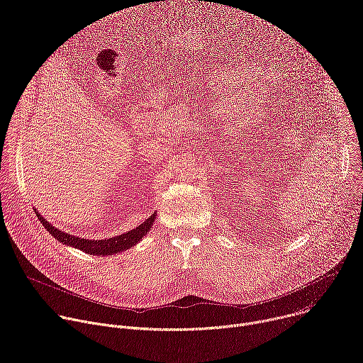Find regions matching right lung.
<instances>
[{
    "label": "right lung",
    "instance_id": "obj_1",
    "mask_svg": "<svg viewBox=\"0 0 363 363\" xmlns=\"http://www.w3.org/2000/svg\"><path fill=\"white\" fill-rule=\"evenodd\" d=\"M35 214H37L38 220L43 223L44 228L51 235H55L60 242H63L66 245L76 247V248H79L84 252H89V254H96V255H112V254H116V252H121L123 250L130 248L138 241H140V238L150 230V227L155 221V214H152L143 224H140L135 230H130V231H128L125 234H121L118 237L108 238V240H86V238H79V237L66 234L63 231H59L57 228H55L53 225L48 224L38 213H35Z\"/></svg>",
    "mask_w": 363,
    "mask_h": 363
}]
</instances>
